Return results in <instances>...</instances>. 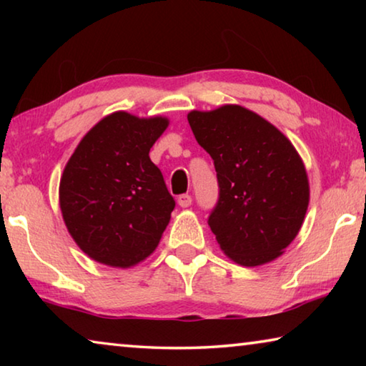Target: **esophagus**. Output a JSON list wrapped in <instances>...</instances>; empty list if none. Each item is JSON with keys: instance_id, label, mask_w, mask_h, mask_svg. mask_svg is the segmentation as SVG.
I'll return each mask as SVG.
<instances>
[{"instance_id": "1", "label": "esophagus", "mask_w": 366, "mask_h": 366, "mask_svg": "<svg viewBox=\"0 0 366 366\" xmlns=\"http://www.w3.org/2000/svg\"><path fill=\"white\" fill-rule=\"evenodd\" d=\"M177 203H179V207L187 208V207H190V203H192V197H190L189 194L179 195V197H177Z\"/></svg>"}]
</instances>
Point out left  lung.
Returning <instances> with one entry per match:
<instances>
[{
    "label": "left lung",
    "mask_w": 366,
    "mask_h": 366,
    "mask_svg": "<svg viewBox=\"0 0 366 366\" xmlns=\"http://www.w3.org/2000/svg\"><path fill=\"white\" fill-rule=\"evenodd\" d=\"M213 158L219 195L208 224L227 257L244 266L277 258L299 234L308 179L294 145L263 117L237 104L187 116Z\"/></svg>",
    "instance_id": "8db88e82"
}]
</instances>
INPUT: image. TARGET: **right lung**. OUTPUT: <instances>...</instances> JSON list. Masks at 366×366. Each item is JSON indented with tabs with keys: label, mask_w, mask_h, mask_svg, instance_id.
Listing matches in <instances>:
<instances>
[{
	"label": "right lung",
	"mask_w": 366,
	"mask_h": 366,
	"mask_svg": "<svg viewBox=\"0 0 366 366\" xmlns=\"http://www.w3.org/2000/svg\"><path fill=\"white\" fill-rule=\"evenodd\" d=\"M168 119L104 117L80 142L59 184L67 231L97 262L127 268L157 249L176 202L150 148Z\"/></svg>",
	"instance_id": "right-lung-1"
}]
</instances>
